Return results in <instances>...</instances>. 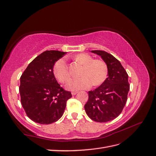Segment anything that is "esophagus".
<instances>
[{"label":"esophagus","instance_id":"34e87169","mask_svg":"<svg viewBox=\"0 0 156 156\" xmlns=\"http://www.w3.org/2000/svg\"><path fill=\"white\" fill-rule=\"evenodd\" d=\"M78 93V92H72V95H76V94Z\"/></svg>","mask_w":156,"mask_h":156}]
</instances>
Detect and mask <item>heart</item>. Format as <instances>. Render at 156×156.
Instances as JSON below:
<instances>
[{
  "label": "heart",
  "mask_w": 156,
  "mask_h": 156,
  "mask_svg": "<svg viewBox=\"0 0 156 156\" xmlns=\"http://www.w3.org/2000/svg\"><path fill=\"white\" fill-rule=\"evenodd\" d=\"M76 62L82 65L80 72L81 77L71 79L66 88L70 90L87 89L92 85L100 86L106 80L108 74L107 64L102 60H94L88 54L80 53L74 57ZM54 76L61 83L66 82L70 77L69 66L64 58L58 60L53 67Z\"/></svg>",
  "instance_id": "heart-1"
}]
</instances>
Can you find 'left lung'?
Wrapping results in <instances>:
<instances>
[{"label":"left lung","instance_id":"8db88e82","mask_svg":"<svg viewBox=\"0 0 156 156\" xmlns=\"http://www.w3.org/2000/svg\"><path fill=\"white\" fill-rule=\"evenodd\" d=\"M101 56L108 67V78L98 88L88 92L86 113L97 122H107L121 114L129 90L128 75L118 60L103 50H92Z\"/></svg>","mask_w":156,"mask_h":156}]
</instances>
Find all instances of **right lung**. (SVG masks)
<instances>
[{"mask_svg":"<svg viewBox=\"0 0 156 156\" xmlns=\"http://www.w3.org/2000/svg\"><path fill=\"white\" fill-rule=\"evenodd\" d=\"M66 52L46 50L28 64L20 77L22 106L34 122L50 124L62 116L66 102L72 97L54 77L53 67Z\"/></svg>","mask_w":156,"mask_h":156,"instance_id":"add662e5","label":"right lung"}]
</instances>
